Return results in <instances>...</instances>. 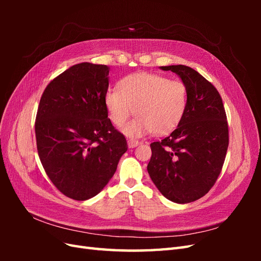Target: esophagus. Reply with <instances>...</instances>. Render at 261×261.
I'll return each instance as SVG.
<instances>
[{
    "mask_svg": "<svg viewBox=\"0 0 261 261\" xmlns=\"http://www.w3.org/2000/svg\"><path fill=\"white\" fill-rule=\"evenodd\" d=\"M127 144H128V147L129 148H135L139 145V141L136 140V139H128L127 140Z\"/></svg>",
    "mask_w": 261,
    "mask_h": 261,
    "instance_id": "34e87169",
    "label": "esophagus"
}]
</instances>
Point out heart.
Here are the masks:
<instances>
[{
    "instance_id": "1",
    "label": "heart",
    "mask_w": 261,
    "mask_h": 261,
    "mask_svg": "<svg viewBox=\"0 0 261 261\" xmlns=\"http://www.w3.org/2000/svg\"><path fill=\"white\" fill-rule=\"evenodd\" d=\"M118 89L107 91L105 103L110 120L117 127L127 122L135 109L138 116L124 129L128 136H140L148 132L163 135L174 129L185 114L187 87L179 80L136 73L123 78Z\"/></svg>"
}]
</instances>
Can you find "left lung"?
Returning a JSON list of instances; mask_svg holds the SVG:
<instances>
[{"label":"left lung","mask_w":261,"mask_h":261,"mask_svg":"<svg viewBox=\"0 0 261 261\" xmlns=\"http://www.w3.org/2000/svg\"><path fill=\"white\" fill-rule=\"evenodd\" d=\"M177 74L187 87L185 114L165 138L150 144L148 173L171 201L188 203L201 198L217 181L228 147V125L219 91L195 69L161 66Z\"/></svg>","instance_id":"obj_1"}]
</instances>
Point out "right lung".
I'll list each match as a JSON object with an SVG mask.
<instances>
[{"mask_svg": "<svg viewBox=\"0 0 261 261\" xmlns=\"http://www.w3.org/2000/svg\"><path fill=\"white\" fill-rule=\"evenodd\" d=\"M109 67L80 63L45 87L35 132L38 154L54 186L68 198L99 194L116 171L127 141L108 117Z\"/></svg>", "mask_w": 261, "mask_h": 261, "instance_id": "1", "label": "right lung"}]
</instances>
